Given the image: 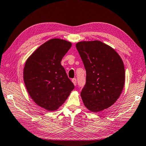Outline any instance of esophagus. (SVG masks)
I'll return each instance as SVG.
<instances>
[{
	"mask_svg": "<svg viewBox=\"0 0 146 146\" xmlns=\"http://www.w3.org/2000/svg\"><path fill=\"white\" fill-rule=\"evenodd\" d=\"M72 82H73L74 85L76 86V83H77V82H76V78H73V79H72Z\"/></svg>",
	"mask_w": 146,
	"mask_h": 146,
	"instance_id": "1",
	"label": "esophagus"
}]
</instances>
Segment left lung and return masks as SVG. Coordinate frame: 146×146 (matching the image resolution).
<instances>
[{
	"instance_id": "obj_1",
	"label": "left lung",
	"mask_w": 146,
	"mask_h": 146,
	"mask_svg": "<svg viewBox=\"0 0 146 146\" xmlns=\"http://www.w3.org/2000/svg\"><path fill=\"white\" fill-rule=\"evenodd\" d=\"M86 72L81 92L84 105L93 113L111 106L120 96L125 83L123 60L111 46L99 40L76 44Z\"/></svg>"
}]
</instances>
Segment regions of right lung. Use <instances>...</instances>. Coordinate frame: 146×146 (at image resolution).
Instances as JSON below:
<instances>
[{
	"mask_svg": "<svg viewBox=\"0 0 146 146\" xmlns=\"http://www.w3.org/2000/svg\"><path fill=\"white\" fill-rule=\"evenodd\" d=\"M72 43L52 38L38 46L26 60L23 81L33 101L48 111L58 110L65 103L74 85L61 65Z\"/></svg>",
	"mask_w": 146,
	"mask_h": 146,
	"instance_id": "1",
	"label": "right lung"
}]
</instances>
